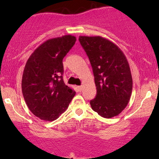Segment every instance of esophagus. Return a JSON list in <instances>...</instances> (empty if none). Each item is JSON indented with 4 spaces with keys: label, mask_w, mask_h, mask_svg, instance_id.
<instances>
[{
    "label": "esophagus",
    "mask_w": 159,
    "mask_h": 159,
    "mask_svg": "<svg viewBox=\"0 0 159 159\" xmlns=\"http://www.w3.org/2000/svg\"><path fill=\"white\" fill-rule=\"evenodd\" d=\"M77 88H78V90L81 92V91L82 90V89H83V86H78Z\"/></svg>",
    "instance_id": "esophagus-1"
}]
</instances>
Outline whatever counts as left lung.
Wrapping results in <instances>:
<instances>
[{
	"mask_svg": "<svg viewBox=\"0 0 159 159\" xmlns=\"http://www.w3.org/2000/svg\"><path fill=\"white\" fill-rule=\"evenodd\" d=\"M93 72L96 96L92 109L101 116H117L127 106L132 91L130 67L121 49L102 36H80Z\"/></svg>",
	"mask_w": 159,
	"mask_h": 159,
	"instance_id": "left-lung-1",
	"label": "left lung"
}]
</instances>
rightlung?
<instances>
[{"label":"right lung","instance_id":"obj_1","mask_svg":"<svg viewBox=\"0 0 159 159\" xmlns=\"http://www.w3.org/2000/svg\"><path fill=\"white\" fill-rule=\"evenodd\" d=\"M75 41L76 37L72 35L48 39L27 60L21 90L28 108L39 119H57L75 95L63 79V59Z\"/></svg>","mask_w":159,"mask_h":159}]
</instances>
